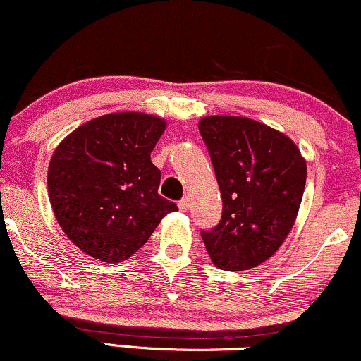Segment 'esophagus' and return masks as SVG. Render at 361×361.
Wrapping results in <instances>:
<instances>
[{"mask_svg": "<svg viewBox=\"0 0 361 361\" xmlns=\"http://www.w3.org/2000/svg\"><path fill=\"white\" fill-rule=\"evenodd\" d=\"M179 209L182 212H185L189 209V199L188 197H184V199H180L179 201Z\"/></svg>", "mask_w": 361, "mask_h": 361, "instance_id": "esophagus-1", "label": "esophagus"}]
</instances>
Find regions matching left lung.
<instances>
[{
	"label": "left lung",
	"mask_w": 361,
	"mask_h": 361,
	"mask_svg": "<svg viewBox=\"0 0 361 361\" xmlns=\"http://www.w3.org/2000/svg\"><path fill=\"white\" fill-rule=\"evenodd\" d=\"M222 195V217L201 231L219 269L244 271L268 261L295 224L306 184V160L284 133L246 117L199 122Z\"/></svg>",
	"instance_id": "left-lung-1"
}]
</instances>
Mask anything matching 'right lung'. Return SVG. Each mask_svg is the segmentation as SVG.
Returning a JSON list of instances; mask_svg holds the SVG:
<instances>
[{
	"instance_id": "right-lung-1",
	"label": "right lung",
	"mask_w": 361,
	"mask_h": 361,
	"mask_svg": "<svg viewBox=\"0 0 361 361\" xmlns=\"http://www.w3.org/2000/svg\"><path fill=\"white\" fill-rule=\"evenodd\" d=\"M166 120L142 112L102 115L65 137L48 167V195L66 238L88 256L126 261L177 206L159 194L150 160Z\"/></svg>"
}]
</instances>
